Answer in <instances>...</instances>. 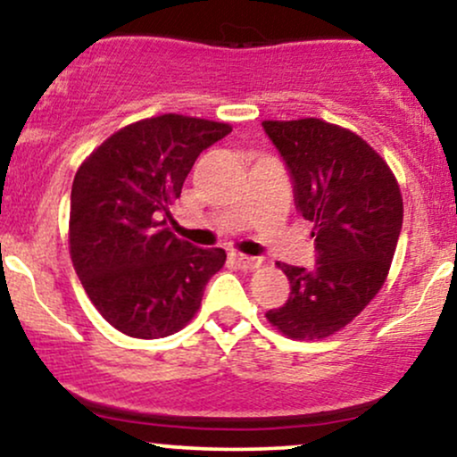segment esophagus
<instances>
[{"mask_svg":"<svg viewBox=\"0 0 457 457\" xmlns=\"http://www.w3.org/2000/svg\"><path fill=\"white\" fill-rule=\"evenodd\" d=\"M232 262L243 270H255L260 269L262 264L260 258H253V255H245V253H232Z\"/></svg>","mask_w":457,"mask_h":457,"instance_id":"1","label":"esophagus"}]
</instances>
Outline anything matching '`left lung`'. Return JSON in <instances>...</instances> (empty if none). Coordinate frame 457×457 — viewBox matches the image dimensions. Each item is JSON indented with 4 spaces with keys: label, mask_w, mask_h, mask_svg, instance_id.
I'll return each instance as SVG.
<instances>
[{
    "label": "left lung",
    "mask_w": 457,
    "mask_h": 457,
    "mask_svg": "<svg viewBox=\"0 0 457 457\" xmlns=\"http://www.w3.org/2000/svg\"><path fill=\"white\" fill-rule=\"evenodd\" d=\"M262 127L290 170L318 251L313 270L277 264L292 292L266 320L290 339L330 337L385 286L403 219L400 185L353 130L318 118L264 120Z\"/></svg>",
    "instance_id": "left-lung-1"
}]
</instances>
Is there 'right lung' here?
Masks as SVG:
<instances>
[{"mask_svg": "<svg viewBox=\"0 0 457 457\" xmlns=\"http://www.w3.org/2000/svg\"><path fill=\"white\" fill-rule=\"evenodd\" d=\"M232 133L225 122L165 113L115 130L79 165L68 245L83 290L120 333L174 335L202 305L225 264L223 249H199L167 228L193 162Z\"/></svg>", "mask_w": 457, "mask_h": 457, "instance_id": "add662e5", "label": "right lung"}]
</instances>
